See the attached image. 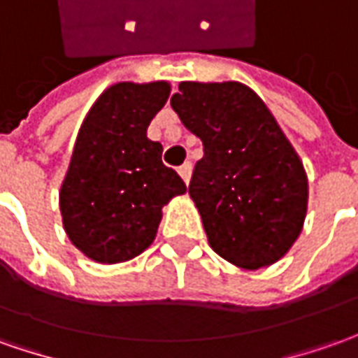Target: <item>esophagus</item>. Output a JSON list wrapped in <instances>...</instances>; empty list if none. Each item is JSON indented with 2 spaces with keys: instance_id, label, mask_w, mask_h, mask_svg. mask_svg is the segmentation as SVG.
<instances>
[{
  "instance_id": "esophagus-1",
  "label": "esophagus",
  "mask_w": 358,
  "mask_h": 358,
  "mask_svg": "<svg viewBox=\"0 0 358 358\" xmlns=\"http://www.w3.org/2000/svg\"><path fill=\"white\" fill-rule=\"evenodd\" d=\"M178 174L182 176V180L188 184L189 176H192V162H184V164L178 169Z\"/></svg>"
}]
</instances>
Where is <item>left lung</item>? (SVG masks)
Wrapping results in <instances>:
<instances>
[{
    "instance_id": "left-lung-1",
    "label": "left lung",
    "mask_w": 358,
    "mask_h": 358,
    "mask_svg": "<svg viewBox=\"0 0 358 358\" xmlns=\"http://www.w3.org/2000/svg\"><path fill=\"white\" fill-rule=\"evenodd\" d=\"M170 99L184 127L203 143L189 180L210 247L241 268L282 259L308 210L300 157L268 108L239 82H180Z\"/></svg>"
}]
</instances>
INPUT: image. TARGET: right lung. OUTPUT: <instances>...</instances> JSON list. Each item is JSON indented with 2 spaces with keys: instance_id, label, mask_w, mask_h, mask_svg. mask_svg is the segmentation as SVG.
Returning a JSON list of instances; mask_svg holds the SVG:
<instances>
[{
  "instance_id": "right-lung-1",
  "label": "right lung",
  "mask_w": 358,
  "mask_h": 358,
  "mask_svg": "<svg viewBox=\"0 0 358 358\" xmlns=\"http://www.w3.org/2000/svg\"><path fill=\"white\" fill-rule=\"evenodd\" d=\"M169 96V82H119L80 127L60 213L68 239L92 261L135 259L157 237L162 206L186 192L176 170L162 164V145L147 137Z\"/></svg>"
}]
</instances>
